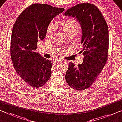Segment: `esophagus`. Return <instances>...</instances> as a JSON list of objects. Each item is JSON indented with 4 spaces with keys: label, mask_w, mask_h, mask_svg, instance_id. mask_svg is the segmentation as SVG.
<instances>
[{
    "label": "esophagus",
    "mask_w": 122,
    "mask_h": 122,
    "mask_svg": "<svg viewBox=\"0 0 122 122\" xmlns=\"http://www.w3.org/2000/svg\"><path fill=\"white\" fill-rule=\"evenodd\" d=\"M62 60H61L57 59H55V60H52V63L53 65H55V64H56V63H57L59 62H62Z\"/></svg>",
    "instance_id": "1"
}]
</instances>
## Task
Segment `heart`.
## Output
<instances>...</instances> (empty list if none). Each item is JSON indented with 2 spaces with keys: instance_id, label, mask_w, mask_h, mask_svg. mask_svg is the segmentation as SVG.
<instances>
[{
  "instance_id": "obj_1",
  "label": "heart",
  "mask_w": 122,
  "mask_h": 122,
  "mask_svg": "<svg viewBox=\"0 0 122 122\" xmlns=\"http://www.w3.org/2000/svg\"><path fill=\"white\" fill-rule=\"evenodd\" d=\"M78 27V24L77 22L75 20L72 19L67 20L63 22L62 24V28L66 34H67L72 30H77ZM54 25L52 23H51L47 29V35L50 36L51 34H52L54 32Z\"/></svg>"
}]
</instances>
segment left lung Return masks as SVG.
<instances>
[{"mask_svg": "<svg viewBox=\"0 0 122 122\" xmlns=\"http://www.w3.org/2000/svg\"><path fill=\"white\" fill-rule=\"evenodd\" d=\"M65 16L75 17L81 28L79 53L84 55L77 67L69 63L65 76L67 83L76 90H84L93 83L106 63L108 50V28L99 9L93 4L82 3L67 10Z\"/></svg>", "mask_w": 122, "mask_h": 122, "instance_id": "1", "label": "left lung"}]
</instances>
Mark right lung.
Returning a JSON list of instances; mask_svg holds the SVG:
<instances>
[{"label": "right lung", "mask_w": 122, "mask_h": 122, "mask_svg": "<svg viewBox=\"0 0 122 122\" xmlns=\"http://www.w3.org/2000/svg\"><path fill=\"white\" fill-rule=\"evenodd\" d=\"M63 10L48 4H33L20 15L14 23L10 47L12 64L20 77L32 88L42 86L51 75V60L35 50L38 41H43L46 36L51 21Z\"/></svg>", "instance_id": "1"}]
</instances>
